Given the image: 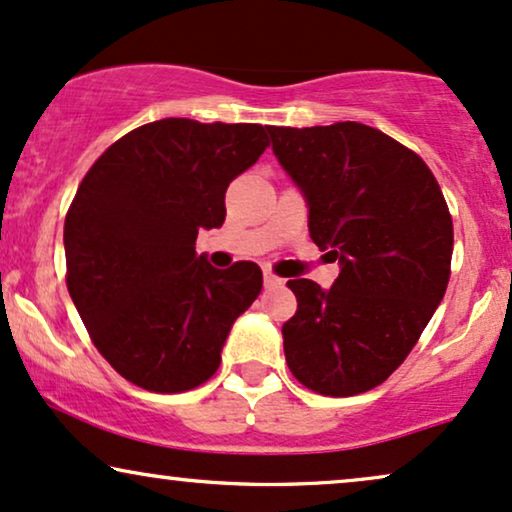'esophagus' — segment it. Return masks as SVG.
<instances>
[{"label":"esophagus","instance_id":"34e87169","mask_svg":"<svg viewBox=\"0 0 512 512\" xmlns=\"http://www.w3.org/2000/svg\"><path fill=\"white\" fill-rule=\"evenodd\" d=\"M263 282H266V287H277V285H282L280 277L270 273V270H266V273H263Z\"/></svg>","mask_w":512,"mask_h":512}]
</instances>
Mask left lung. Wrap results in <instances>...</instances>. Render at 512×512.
Instances as JSON below:
<instances>
[{
  "label": "left lung",
  "instance_id": "1",
  "mask_svg": "<svg viewBox=\"0 0 512 512\" xmlns=\"http://www.w3.org/2000/svg\"><path fill=\"white\" fill-rule=\"evenodd\" d=\"M268 132L304 192L311 239L342 266L327 292L313 280L287 282L296 296L282 325L287 365L315 394H363L406 361L444 299L449 206L427 163L370 125Z\"/></svg>",
  "mask_w": 512,
  "mask_h": 512
}]
</instances>
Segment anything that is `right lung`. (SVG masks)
<instances>
[{"label": "right lung", "instance_id": "1", "mask_svg": "<svg viewBox=\"0 0 512 512\" xmlns=\"http://www.w3.org/2000/svg\"><path fill=\"white\" fill-rule=\"evenodd\" d=\"M270 147L268 125L163 118L92 163L63 223L66 285L90 339L137 387L180 394L220 365L235 320L261 294L256 263L197 254L225 220V189Z\"/></svg>", "mask_w": 512, "mask_h": 512}]
</instances>
